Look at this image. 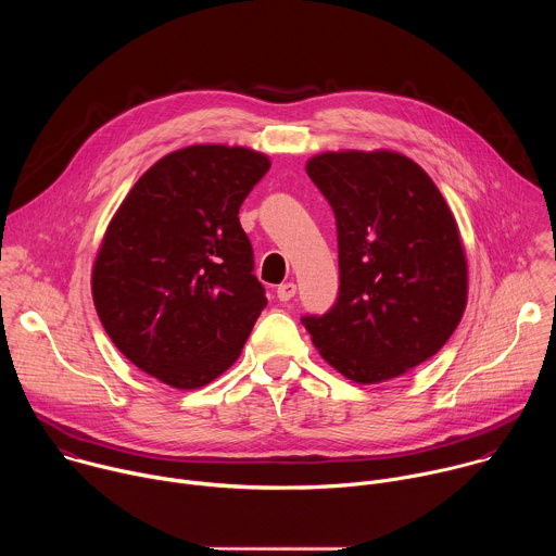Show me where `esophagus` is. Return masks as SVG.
Segmentation results:
<instances>
[{
  "mask_svg": "<svg viewBox=\"0 0 556 556\" xmlns=\"http://www.w3.org/2000/svg\"><path fill=\"white\" fill-rule=\"evenodd\" d=\"M294 294H296V286L292 281L277 286V299L279 301H290Z\"/></svg>",
  "mask_w": 556,
  "mask_h": 556,
  "instance_id": "obj_1",
  "label": "esophagus"
}]
</instances>
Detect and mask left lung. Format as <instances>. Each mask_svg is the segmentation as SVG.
<instances>
[{
  "label": "left lung",
  "mask_w": 556,
  "mask_h": 556,
  "mask_svg": "<svg viewBox=\"0 0 556 556\" xmlns=\"http://www.w3.org/2000/svg\"><path fill=\"white\" fill-rule=\"evenodd\" d=\"M309 180L330 202L339 296L301 324L319 354L354 382L395 378L431 358L466 307V257L433 180L407 155H314Z\"/></svg>",
  "instance_id": "8db88e82"
}]
</instances>
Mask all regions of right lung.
<instances>
[{
  "label": "right lung",
  "mask_w": 556,
  "mask_h": 556,
  "mask_svg": "<svg viewBox=\"0 0 556 556\" xmlns=\"http://www.w3.org/2000/svg\"><path fill=\"white\" fill-rule=\"evenodd\" d=\"M268 169L264 153L193 144L144 172L110 222L94 305L149 376L198 389L240 356L268 301L237 213Z\"/></svg>",
  "instance_id": "right-lung-1"
}]
</instances>
